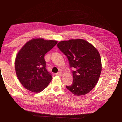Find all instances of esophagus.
<instances>
[{
	"label": "esophagus",
	"instance_id": "34e87169",
	"mask_svg": "<svg viewBox=\"0 0 122 122\" xmlns=\"http://www.w3.org/2000/svg\"><path fill=\"white\" fill-rule=\"evenodd\" d=\"M62 73L61 71H59V72H57V73H56V75H59V76L62 75Z\"/></svg>",
	"mask_w": 122,
	"mask_h": 122
}]
</instances>
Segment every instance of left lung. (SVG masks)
<instances>
[{"mask_svg":"<svg viewBox=\"0 0 122 122\" xmlns=\"http://www.w3.org/2000/svg\"><path fill=\"white\" fill-rule=\"evenodd\" d=\"M57 46L67 56L70 67L75 68L71 71L73 83L66 88L75 95L88 93L97 83L102 71L98 51L83 39L62 41Z\"/></svg>","mask_w":122,"mask_h":122,"instance_id":"1","label":"left lung"}]
</instances>
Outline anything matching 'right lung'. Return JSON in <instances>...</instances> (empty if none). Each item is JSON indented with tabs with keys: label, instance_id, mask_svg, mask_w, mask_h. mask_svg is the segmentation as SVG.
<instances>
[{
	"label": "right lung",
	"instance_id": "right-lung-1",
	"mask_svg": "<svg viewBox=\"0 0 122 122\" xmlns=\"http://www.w3.org/2000/svg\"><path fill=\"white\" fill-rule=\"evenodd\" d=\"M57 43V41L34 39L28 41L16 55L15 69L19 81L26 89L39 92L52 80L46 68L44 56Z\"/></svg>",
	"mask_w": 122,
	"mask_h": 122
}]
</instances>
